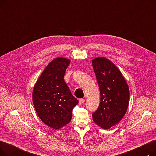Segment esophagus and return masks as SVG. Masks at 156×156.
Returning a JSON list of instances; mask_svg holds the SVG:
<instances>
[{"mask_svg": "<svg viewBox=\"0 0 156 156\" xmlns=\"http://www.w3.org/2000/svg\"><path fill=\"white\" fill-rule=\"evenodd\" d=\"M85 100L84 99H80L79 100V104H83V103L85 102Z\"/></svg>", "mask_w": 156, "mask_h": 156, "instance_id": "obj_1", "label": "esophagus"}]
</instances>
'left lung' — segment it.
<instances>
[{
    "label": "left lung",
    "instance_id": "left-lung-1",
    "mask_svg": "<svg viewBox=\"0 0 156 156\" xmlns=\"http://www.w3.org/2000/svg\"><path fill=\"white\" fill-rule=\"evenodd\" d=\"M92 62L101 93L100 104L92 114L93 120L107 129L125 116L129 101V88L121 71L109 59L97 57Z\"/></svg>",
    "mask_w": 156,
    "mask_h": 156
}]
</instances>
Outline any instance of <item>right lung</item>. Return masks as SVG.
Here are the masks:
<instances>
[{
	"mask_svg": "<svg viewBox=\"0 0 156 156\" xmlns=\"http://www.w3.org/2000/svg\"><path fill=\"white\" fill-rule=\"evenodd\" d=\"M70 60L57 57L49 63L36 82L32 98L36 112L45 125L59 129L72 118V110L78 101L64 80Z\"/></svg>",
	"mask_w": 156,
	"mask_h": 156,
	"instance_id": "1",
	"label": "right lung"
}]
</instances>
